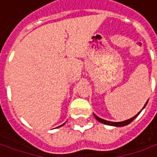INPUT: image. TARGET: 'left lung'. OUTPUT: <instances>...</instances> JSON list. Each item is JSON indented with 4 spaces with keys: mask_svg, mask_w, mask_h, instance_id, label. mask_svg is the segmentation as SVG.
Returning a JSON list of instances; mask_svg holds the SVG:
<instances>
[{
    "mask_svg": "<svg viewBox=\"0 0 157 157\" xmlns=\"http://www.w3.org/2000/svg\"><path fill=\"white\" fill-rule=\"evenodd\" d=\"M147 102H148V101L145 102V106H144V108L143 109H145V107L146 106V104H147ZM143 109H142V110H143ZM141 112V111H140ZM140 112L138 113L135 116H134L133 118H129V119H127V120H125V121H122V122H111V121H108V120H104V119H102V118H99V117H98V116L96 115V114H94L93 113V115H94V117L96 118V119L98 120V122H100L101 124H104L106 125H109V126H114V127H123V126H125V125H128V124H130L134 119H135L137 116L140 113Z\"/></svg>",
    "mask_w": 157,
    "mask_h": 157,
    "instance_id": "left-lung-1",
    "label": "left lung"
}]
</instances>
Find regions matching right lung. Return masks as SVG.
Instances as JSON below:
<instances>
[{
	"label": "right lung",
	"mask_w": 157,
	"mask_h": 157,
	"mask_svg": "<svg viewBox=\"0 0 157 157\" xmlns=\"http://www.w3.org/2000/svg\"><path fill=\"white\" fill-rule=\"evenodd\" d=\"M64 124H61V125H60V126H59V127H61V126H63V125H64ZM59 127H58V128H59Z\"/></svg>",
	"instance_id": "right-lung-1"
}]
</instances>
